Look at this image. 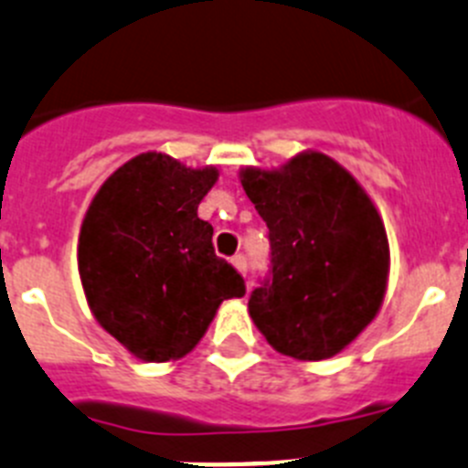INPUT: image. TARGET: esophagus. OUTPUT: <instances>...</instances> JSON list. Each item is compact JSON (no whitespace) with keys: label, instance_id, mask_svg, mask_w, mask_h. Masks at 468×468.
I'll use <instances>...</instances> for the list:
<instances>
[{"label":"esophagus","instance_id":"obj_1","mask_svg":"<svg viewBox=\"0 0 468 468\" xmlns=\"http://www.w3.org/2000/svg\"><path fill=\"white\" fill-rule=\"evenodd\" d=\"M231 264L239 269V273H243V276H246V271H248L246 255H241V252H239V255H234V257H231Z\"/></svg>","mask_w":468,"mask_h":468}]
</instances>
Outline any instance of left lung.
Wrapping results in <instances>:
<instances>
[{"instance_id": "8db88e82", "label": "left lung", "mask_w": 468, "mask_h": 468, "mask_svg": "<svg viewBox=\"0 0 468 468\" xmlns=\"http://www.w3.org/2000/svg\"><path fill=\"white\" fill-rule=\"evenodd\" d=\"M269 227V271L248 299L252 323L297 359L341 353L383 303L389 248L376 206L348 171L303 153L281 171H243Z\"/></svg>"}]
</instances>
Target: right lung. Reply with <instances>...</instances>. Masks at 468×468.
<instances>
[{
    "mask_svg": "<svg viewBox=\"0 0 468 468\" xmlns=\"http://www.w3.org/2000/svg\"><path fill=\"white\" fill-rule=\"evenodd\" d=\"M218 169H186L144 153L100 187L80 227L79 271L101 327L145 362L195 348L243 276L213 250L197 206Z\"/></svg>",
    "mask_w": 468,
    "mask_h": 468,
    "instance_id": "right-lung-1",
    "label": "right lung"
}]
</instances>
